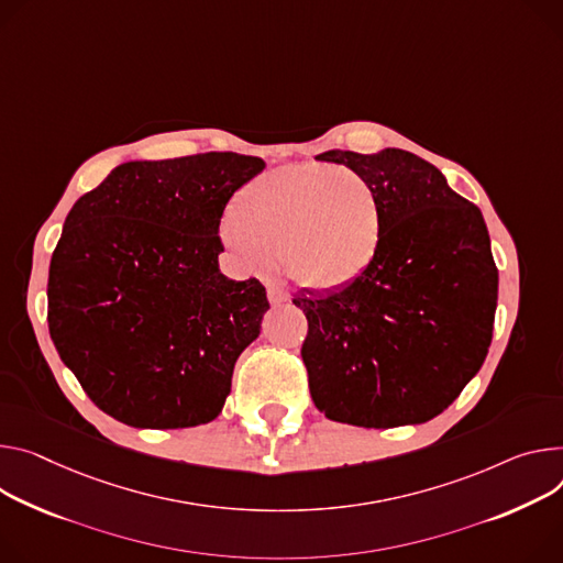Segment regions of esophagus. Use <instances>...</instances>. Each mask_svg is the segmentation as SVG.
I'll use <instances>...</instances> for the list:
<instances>
[{"label":"esophagus","instance_id":"esophagus-1","mask_svg":"<svg viewBox=\"0 0 563 563\" xmlns=\"http://www.w3.org/2000/svg\"><path fill=\"white\" fill-rule=\"evenodd\" d=\"M267 296H269V302H272V305H283V302L289 300L287 291L280 289V287H269V289H267Z\"/></svg>","mask_w":563,"mask_h":563}]
</instances>
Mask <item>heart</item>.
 Masks as SVG:
<instances>
[{"label": "heart", "mask_w": 563, "mask_h": 563, "mask_svg": "<svg viewBox=\"0 0 563 563\" xmlns=\"http://www.w3.org/2000/svg\"><path fill=\"white\" fill-rule=\"evenodd\" d=\"M375 186L347 168L289 164L244 184L222 224V240L249 272L283 258L310 289H339L375 261L382 240Z\"/></svg>", "instance_id": "obj_1"}]
</instances>
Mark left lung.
<instances>
[{
  "label": "left lung",
  "mask_w": 563,
  "mask_h": 563,
  "mask_svg": "<svg viewBox=\"0 0 563 563\" xmlns=\"http://www.w3.org/2000/svg\"><path fill=\"white\" fill-rule=\"evenodd\" d=\"M317 159L366 177L384 224L360 278L291 298L308 317L300 356L312 399L343 424H422L463 393L492 343L498 269L485 220L406 150H330Z\"/></svg>",
  "instance_id": "left-lung-1"
}]
</instances>
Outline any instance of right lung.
I'll return each instance as SVG.
<instances>
[{
  "label": "right lung",
  "mask_w": 563,
  "mask_h": 563,
  "mask_svg": "<svg viewBox=\"0 0 563 563\" xmlns=\"http://www.w3.org/2000/svg\"><path fill=\"white\" fill-rule=\"evenodd\" d=\"M265 162L199 152L130 162L85 192L48 267V332L87 397L139 429L207 424L269 300L218 267L231 195Z\"/></svg>",
  "instance_id": "add662e5"
}]
</instances>
